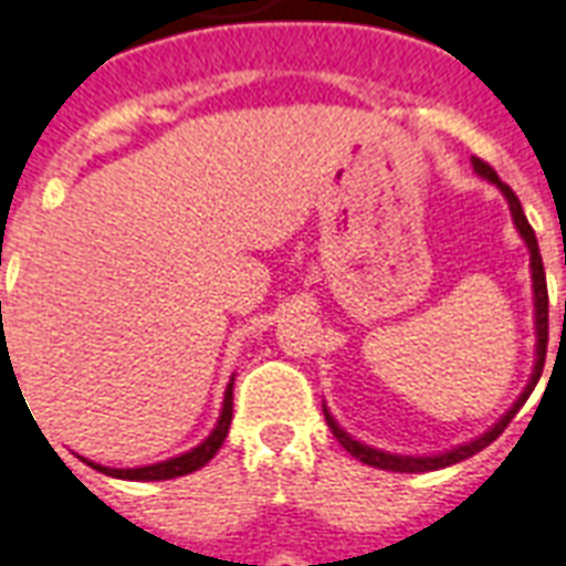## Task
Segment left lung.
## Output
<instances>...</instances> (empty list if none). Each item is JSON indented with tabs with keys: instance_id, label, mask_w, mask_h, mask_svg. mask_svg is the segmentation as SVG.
I'll return each instance as SVG.
<instances>
[{
	"instance_id": "8db88e82",
	"label": "left lung",
	"mask_w": 566,
	"mask_h": 566,
	"mask_svg": "<svg viewBox=\"0 0 566 566\" xmlns=\"http://www.w3.org/2000/svg\"><path fill=\"white\" fill-rule=\"evenodd\" d=\"M473 169L482 175V178H488L491 185L500 187V193H503L506 202H510L512 223H515V230H518V235L524 239L527 251H531V282H534V324H536L534 373H531L527 388L518 394V400L510 406V412H503V416L497 418V424L488 427L482 437L470 439V442H463V446H454V449L449 451H439V454H391V451L373 449V446L360 442V439H355L352 433H345L343 427H339V421L331 416V409L324 406V418H327V424H331L333 437L339 439V446H343L348 454H355L357 461L369 463V467H376V470H391V473H427V470H442V467H451V463H461L467 461V458H473L475 451H482L485 446H491V442L506 430V424H510L512 418H515V412L522 409L524 400L534 394L536 381H539V376H543V364H546V343H548V291H546V270H543V258H539V245H536L534 227H531L527 218H524L522 202H518V197L512 193L510 185H503V181L497 178V172H494L485 160L473 157ZM564 315H566V303H564Z\"/></svg>"
}]
</instances>
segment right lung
<instances>
[{"label": "right lung", "instance_id": "1", "mask_svg": "<svg viewBox=\"0 0 566 566\" xmlns=\"http://www.w3.org/2000/svg\"><path fill=\"white\" fill-rule=\"evenodd\" d=\"M2 312V303H0ZM2 357H6V345H2ZM230 421H233V379L227 385V391H223V406H221V416H218V424L211 430L209 437L199 442L197 449L185 451V454H175L169 461L160 463H148V467H127V470H117V467H103V463H93L87 458H81V461H87L93 470H99V473L112 475V479H133V482H160V479H175V475H187L199 470V467H206V463L218 454V449L223 446V439L230 433Z\"/></svg>", "mask_w": 566, "mask_h": 566}]
</instances>
